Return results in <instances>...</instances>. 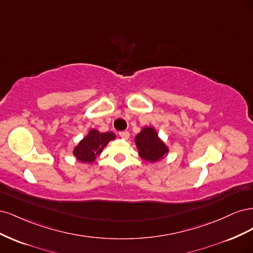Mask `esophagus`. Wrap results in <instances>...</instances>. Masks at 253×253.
<instances>
[{"label": "esophagus", "mask_w": 253, "mask_h": 253, "mask_svg": "<svg viewBox=\"0 0 253 253\" xmlns=\"http://www.w3.org/2000/svg\"><path fill=\"white\" fill-rule=\"evenodd\" d=\"M119 136L121 137L122 139H128V137H129V133L127 132V131H122V132H120L119 133Z\"/></svg>", "instance_id": "esophagus-1"}]
</instances>
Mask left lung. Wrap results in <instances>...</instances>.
I'll list each match as a JSON object with an SVG mask.
<instances>
[{
  "mask_svg": "<svg viewBox=\"0 0 253 253\" xmlns=\"http://www.w3.org/2000/svg\"><path fill=\"white\" fill-rule=\"evenodd\" d=\"M135 143L139 156L150 163H155L163 159L169 152L165 142L159 138L156 129L152 126H145L135 137Z\"/></svg>",
  "mask_w": 253,
  "mask_h": 253,
  "instance_id": "1",
  "label": "left lung"
}]
</instances>
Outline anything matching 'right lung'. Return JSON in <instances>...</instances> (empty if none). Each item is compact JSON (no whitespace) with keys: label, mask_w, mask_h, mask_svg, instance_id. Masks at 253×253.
I'll return each instance as SVG.
<instances>
[{"label":"right lung","mask_w":253,"mask_h":253,"mask_svg":"<svg viewBox=\"0 0 253 253\" xmlns=\"http://www.w3.org/2000/svg\"><path fill=\"white\" fill-rule=\"evenodd\" d=\"M115 138L116 135L112 132L100 133L97 129L91 128L78 145H76L73 154L79 162L91 164L99 154H101L105 145Z\"/></svg>","instance_id":"add662e5"}]
</instances>
